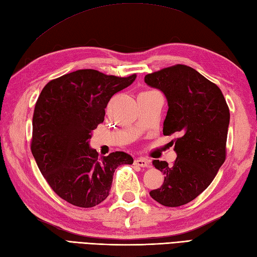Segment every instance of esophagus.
Returning <instances> with one entry per match:
<instances>
[{
    "label": "esophagus",
    "mask_w": 257,
    "mask_h": 257,
    "mask_svg": "<svg viewBox=\"0 0 257 257\" xmlns=\"http://www.w3.org/2000/svg\"><path fill=\"white\" fill-rule=\"evenodd\" d=\"M135 165L141 167V168H148L150 166V161L148 159H146V158H136L135 159Z\"/></svg>",
    "instance_id": "1"
}]
</instances>
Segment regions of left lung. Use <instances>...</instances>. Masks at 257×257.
I'll return each mask as SVG.
<instances>
[{"label": "left lung", "mask_w": 257, "mask_h": 257, "mask_svg": "<svg viewBox=\"0 0 257 257\" xmlns=\"http://www.w3.org/2000/svg\"><path fill=\"white\" fill-rule=\"evenodd\" d=\"M145 83L167 98L163 135L179 136L172 140L177 152L172 166L152 161L165 181L150 196L165 206L187 204L209 187L225 161L230 110L219 87L185 65L146 75Z\"/></svg>", "instance_id": "left-lung-1"}]
</instances>
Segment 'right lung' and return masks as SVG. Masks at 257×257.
<instances>
[{"label":"right lung","mask_w":257,"mask_h":257,"mask_svg":"<svg viewBox=\"0 0 257 257\" xmlns=\"http://www.w3.org/2000/svg\"><path fill=\"white\" fill-rule=\"evenodd\" d=\"M136 77L79 69L43 88L33 114L31 150L47 183L68 203L79 207L101 203L109 195L117 167L133 165V157L122 151L98 157L89 148V139L105 119L110 98Z\"/></svg>","instance_id":"1"}]
</instances>
